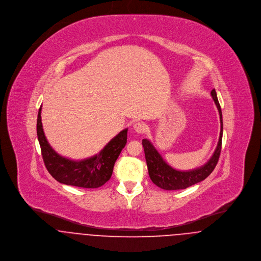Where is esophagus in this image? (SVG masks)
<instances>
[{
	"label": "esophagus",
	"mask_w": 261,
	"mask_h": 261,
	"mask_svg": "<svg viewBox=\"0 0 261 261\" xmlns=\"http://www.w3.org/2000/svg\"><path fill=\"white\" fill-rule=\"evenodd\" d=\"M134 129L136 130V133L138 134H144L146 132V125L143 122H136L134 123Z\"/></svg>",
	"instance_id": "obj_1"
}]
</instances>
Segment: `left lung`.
Wrapping results in <instances>:
<instances>
[{"instance_id": "obj_1", "label": "left lung", "mask_w": 261, "mask_h": 261, "mask_svg": "<svg viewBox=\"0 0 261 261\" xmlns=\"http://www.w3.org/2000/svg\"><path fill=\"white\" fill-rule=\"evenodd\" d=\"M211 96L218 109L220 115L221 129L220 137L218 141L217 148L215 149L211 159L202 167L190 170V171H178L168 165L158 150L152 146L149 140H143V147L145 150V156L147 161V166L149 170V175L151 182L164 190H181L186 189L188 187L193 186L203 180H205L215 169L222 146V135H223V119L222 112L217 98L215 89L211 91Z\"/></svg>"}]
</instances>
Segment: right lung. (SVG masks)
Returning <instances> with one entry per match:
<instances>
[{
	"instance_id": "add662e5",
	"label": "right lung",
	"mask_w": 261,
	"mask_h": 261,
	"mask_svg": "<svg viewBox=\"0 0 261 261\" xmlns=\"http://www.w3.org/2000/svg\"><path fill=\"white\" fill-rule=\"evenodd\" d=\"M41 110L38 112L37 136L42 158L47 171L59 183L81 188H98L112 177L113 166L127 139V128L121 130L97 154L73 161L58 154L51 148L44 135Z\"/></svg>"
}]
</instances>
